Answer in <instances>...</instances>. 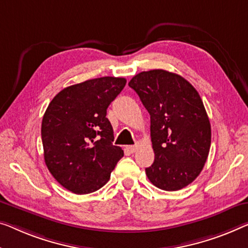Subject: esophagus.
Instances as JSON below:
<instances>
[{
	"mask_svg": "<svg viewBox=\"0 0 248 248\" xmlns=\"http://www.w3.org/2000/svg\"><path fill=\"white\" fill-rule=\"evenodd\" d=\"M138 148H139V145H134V146H127L125 147V149H127L130 154H134L138 150Z\"/></svg>",
	"mask_w": 248,
	"mask_h": 248,
	"instance_id": "1",
	"label": "esophagus"
}]
</instances>
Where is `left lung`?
<instances>
[{
    "instance_id": "left-lung-1",
    "label": "left lung",
    "mask_w": 248,
    "mask_h": 248,
    "mask_svg": "<svg viewBox=\"0 0 248 248\" xmlns=\"http://www.w3.org/2000/svg\"><path fill=\"white\" fill-rule=\"evenodd\" d=\"M150 114L155 161L146 168L153 185L175 191L197 178L209 154L212 130L204 103L182 76L156 69L129 82Z\"/></svg>"
}]
</instances>
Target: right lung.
Here are the masks:
<instances>
[{"instance_id": "obj_1", "label": "right lung", "mask_w": 248, "mask_h": 248, "mask_svg": "<svg viewBox=\"0 0 248 248\" xmlns=\"http://www.w3.org/2000/svg\"><path fill=\"white\" fill-rule=\"evenodd\" d=\"M127 80L102 77L59 92L42 119L44 161L55 180L72 193L90 194L108 183L124 150L113 146L107 109Z\"/></svg>"}]
</instances>
